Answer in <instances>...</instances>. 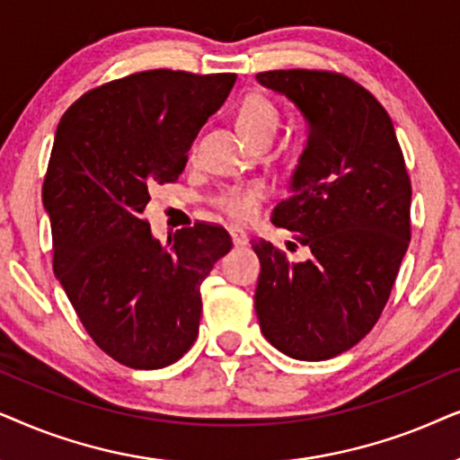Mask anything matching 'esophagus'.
<instances>
[{
  "instance_id": "esophagus-1",
  "label": "esophagus",
  "mask_w": 460,
  "mask_h": 460,
  "mask_svg": "<svg viewBox=\"0 0 460 460\" xmlns=\"http://www.w3.org/2000/svg\"><path fill=\"white\" fill-rule=\"evenodd\" d=\"M229 235H231V240H234V243H235L237 248L246 246L248 235H246V231L240 229V226H229Z\"/></svg>"
}]
</instances>
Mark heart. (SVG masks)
Returning <instances> with one entry per match:
<instances>
[{
    "label": "heart",
    "instance_id": "obj_1",
    "mask_svg": "<svg viewBox=\"0 0 460 460\" xmlns=\"http://www.w3.org/2000/svg\"><path fill=\"white\" fill-rule=\"evenodd\" d=\"M279 124V109L275 107L271 98L262 94H250L243 98L240 111H237V126H240L248 143L254 145L261 140H273ZM262 198H265V189L261 185L231 187L218 195L217 206L234 218H250Z\"/></svg>",
    "mask_w": 460,
    "mask_h": 460
}]
</instances>
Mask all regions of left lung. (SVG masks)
Listing matches in <instances>:
<instances>
[{
    "label": "left lung",
    "mask_w": 460,
    "mask_h": 460,
    "mask_svg": "<svg viewBox=\"0 0 460 460\" xmlns=\"http://www.w3.org/2000/svg\"><path fill=\"white\" fill-rule=\"evenodd\" d=\"M265 88L286 96L307 124L288 198L271 223L298 231L309 259L290 262L252 240L261 261L254 309L265 339L303 362H322L370 332L410 243L412 187L381 102L345 75L267 71Z\"/></svg>",
    "instance_id": "obj_1"
}]
</instances>
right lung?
I'll return each instance as SVG.
<instances>
[{
    "instance_id": "add662e5",
    "label": "right lung",
    "mask_w": 460,
    "mask_h": 460,
    "mask_svg": "<svg viewBox=\"0 0 460 460\" xmlns=\"http://www.w3.org/2000/svg\"><path fill=\"white\" fill-rule=\"evenodd\" d=\"M234 84V73H134L85 92L57 128L41 189L54 273L92 341L130 368H164L191 349L201 281L234 246L206 223L162 246L143 218L149 189L179 179Z\"/></svg>"
}]
</instances>
